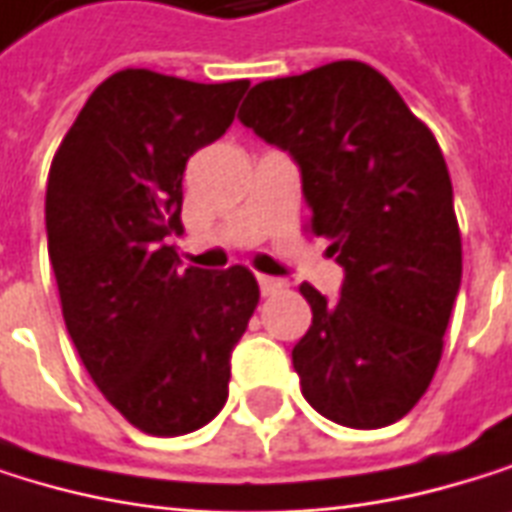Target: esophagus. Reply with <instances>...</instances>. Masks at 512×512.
I'll list each match as a JSON object with an SVG mask.
<instances>
[{
    "label": "esophagus",
    "instance_id": "esophagus-1",
    "mask_svg": "<svg viewBox=\"0 0 512 512\" xmlns=\"http://www.w3.org/2000/svg\"><path fill=\"white\" fill-rule=\"evenodd\" d=\"M258 285H261V291H264L267 297L285 288V282H282V279H273V276H258Z\"/></svg>",
    "mask_w": 512,
    "mask_h": 512
}]
</instances>
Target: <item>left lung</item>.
<instances>
[{"label":"left lung","instance_id":"left-lung-1","mask_svg":"<svg viewBox=\"0 0 512 512\" xmlns=\"http://www.w3.org/2000/svg\"><path fill=\"white\" fill-rule=\"evenodd\" d=\"M239 121L300 166L309 230L343 288L300 294L312 324L291 361L303 397L346 428L404 419L434 379L461 285L452 181L431 130L358 60L254 84Z\"/></svg>","mask_w":512,"mask_h":512}]
</instances>
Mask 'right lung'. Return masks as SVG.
I'll use <instances>...</instances> for the list:
<instances>
[{
	"mask_svg": "<svg viewBox=\"0 0 512 512\" xmlns=\"http://www.w3.org/2000/svg\"><path fill=\"white\" fill-rule=\"evenodd\" d=\"M245 90L115 72L51 163L45 224L66 331L108 404L154 437L221 413L233 346L261 297L245 267L181 270L169 245L185 233V166L227 133Z\"/></svg>",
	"mask_w": 512,
	"mask_h": 512,
	"instance_id": "obj_1",
	"label": "right lung"
}]
</instances>
